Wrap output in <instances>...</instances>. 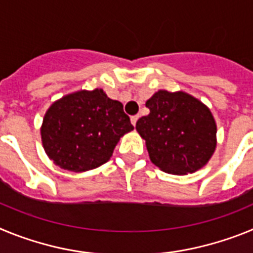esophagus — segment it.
<instances>
[{
    "instance_id": "esophagus-1",
    "label": "esophagus",
    "mask_w": 253,
    "mask_h": 253,
    "mask_svg": "<svg viewBox=\"0 0 253 253\" xmlns=\"http://www.w3.org/2000/svg\"><path fill=\"white\" fill-rule=\"evenodd\" d=\"M138 119H139V116H138V115H134V116H131V118H130V122H131V124L134 125V126H135V124H137Z\"/></svg>"
}]
</instances>
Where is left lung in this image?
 <instances>
[{"label": "left lung", "mask_w": 253, "mask_h": 253, "mask_svg": "<svg viewBox=\"0 0 253 253\" xmlns=\"http://www.w3.org/2000/svg\"><path fill=\"white\" fill-rule=\"evenodd\" d=\"M147 116L135 129L146 140L152 163L172 175L202 169L216 146V125L210 110L182 91L160 90L146 102Z\"/></svg>", "instance_id": "1"}]
</instances>
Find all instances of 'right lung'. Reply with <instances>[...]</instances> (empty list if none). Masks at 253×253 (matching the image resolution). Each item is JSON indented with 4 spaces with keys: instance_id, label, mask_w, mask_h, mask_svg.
I'll list each match as a JSON object with an SVG mask.
<instances>
[{
    "instance_id": "add662e5",
    "label": "right lung",
    "mask_w": 253,
    "mask_h": 253,
    "mask_svg": "<svg viewBox=\"0 0 253 253\" xmlns=\"http://www.w3.org/2000/svg\"><path fill=\"white\" fill-rule=\"evenodd\" d=\"M133 129L122 102L95 88L51 104L40 131L45 153L57 166L84 172L106 163L120 137Z\"/></svg>"
}]
</instances>
